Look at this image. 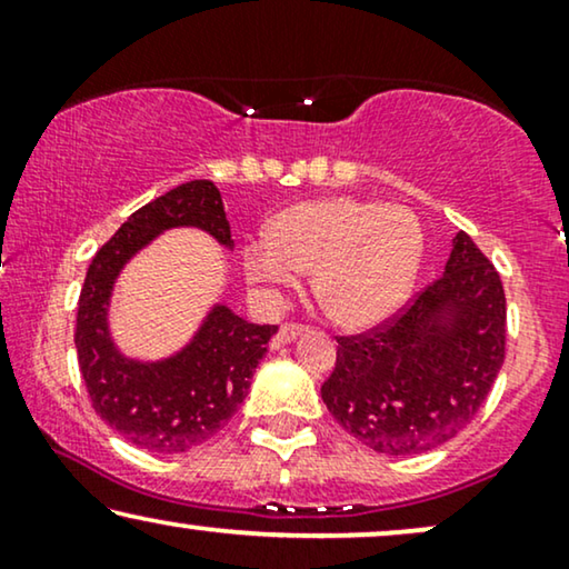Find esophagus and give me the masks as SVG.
<instances>
[{"label": "esophagus", "mask_w": 569, "mask_h": 569, "mask_svg": "<svg viewBox=\"0 0 569 569\" xmlns=\"http://www.w3.org/2000/svg\"><path fill=\"white\" fill-rule=\"evenodd\" d=\"M302 331H306V326H300V323H284L282 329H279L277 339H274V345H271V347H282V345H290V341L298 339Z\"/></svg>", "instance_id": "obj_1"}]
</instances>
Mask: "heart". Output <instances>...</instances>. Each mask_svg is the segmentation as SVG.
Masks as SVG:
<instances>
[{
    "label": "heart",
    "instance_id": "1",
    "mask_svg": "<svg viewBox=\"0 0 569 569\" xmlns=\"http://www.w3.org/2000/svg\"><path fill=\"white\" fill-rule=\"evenodd\" d=\"M425 251L417 214L399 204L329 197L295 204L269 224V238L243 251L246 277L269 298L313 269V292L333 321L370 329L391 318L415 284Z\"/></svg>",
    "mask_w": 569,
    "mask_h": 569
}]
</instances>
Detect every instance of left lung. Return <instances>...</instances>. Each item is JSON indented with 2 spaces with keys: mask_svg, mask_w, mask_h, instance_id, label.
<instances>
[{
  "mask_svg": "<svg viewBox=\"0 0 569 569\" xmlns=\"http://www.w3.org/2000/svg\"><path fill=\"white\" fill-rule=\"evenodd\" d=\"M505 290L477 243L458 232L446 271L391 321L339 337L321 399L378 453L417 456L477 417L505 360Z\"/></svg>",
  "mask_w": 569,
  "mask_h": 569,
  "instance_id": "1",
  "label": "left lung"
}]
</instances>
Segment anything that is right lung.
Segmentation results:
<instances>
[{"label":"right lung","mask_w":569,"mask_h":569,"mask_svg":"<svg viewBox=\"0 0 569 569\" xmlns=\"http://www.w3.org/2000/svg\"><path fill=\"white\" fill-rule=\"evenodd\" d=\"M199 228L232 248L230 222L212 181H189L137 209L100 248L77 306L74 347L92 409L131 446L183 453L207 442L243 403L277 326L248 323L217 302L186 347L162 360H134L108 326L121 269L160 232Z\"/></svg>","instance_id":"obj_1"}]
</instances>
